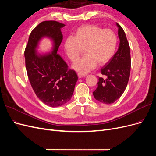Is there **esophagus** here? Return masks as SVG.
Masks as SVG:
<instances>
[{"label":"esophagus","instance_id":"obj_1","mask_svg":"<svg viewBox=\"0 0 156 156\" xmlns=\"http://www.w3.org/2000/svg\"><path fill=\"white\" fill-rule=\"evenodd\" d=\"M87 76L86 74L82 73H78V76L79 78H82V77H85V76Z\"/></svg>","mask_w":156,"mask_h":156}]
</instances>
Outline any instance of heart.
Masks as SVG:
<instances>
[{
  "label": "heart",
  "instance_id": "b5f03b06",
  "mask_svg": "<svg viewBox=\"0 0 156 156\" xmlns=\"http://www.w3.org/2000/svg\"><path fill=\"white\" fill-rule=\"evenodd\" d=\"M117 43V37L112 30L86 24L79 27L74 37H67L64 49L68 58L74 62L84 48L85 54L73 64V67L86 73L96 67L98 63L104 65L108 62L116 51Z\"/></svg>",
  "mask_w": 156,
  "mask_h": 156
}]
</instances>
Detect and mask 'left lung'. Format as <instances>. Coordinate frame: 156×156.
I'll return each instance as SVG.
<instances>
[{
  "label": "left lung",
  "instance_id": "1",
  "mask_svg": "<svg viewBox=\"0 0 156 156\" xmlns=\"http://www.w3.org/2000/svg\"><path fill=\"white\" fill-rule=\"evenodd\" d=\"M120 39L117 52L100 70L105 78H99L97 87L93 92L95 99L109 104L119 99L126 88L131 69L130 48L122 28L117 23Z\"/></svg>",
  "mask_w": 156,
  "mask_h": 156
}]
</instances>
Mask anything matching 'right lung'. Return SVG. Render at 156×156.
Returning a JSON list of instances; mask_svg holds the SVG:
<instances>
[{
    "label": "right lung",
    "mask_w": 156,
    "mask_h": 156,
    "mask_svg": "<svg viewBox=\"0 0 156 156\" xmlns=\"http://www.w3.org/2000/svg\"><path fill=\"white\" fill-rule=\"evenodd\" d=\"M65 24L56 21L39 23L31 32L24 51L25 64L30 83L38 98L51 107L64 105L71 98L78 76L57 54L63 39L61 28ZM54 41V51L45 56H38L35 48L41 37Z\"/></svg>",
    "instance_id": "1"
}]
</instances>
